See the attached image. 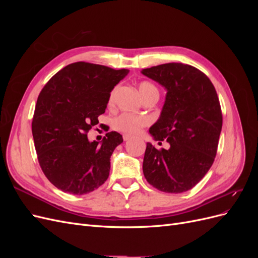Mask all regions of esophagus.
<instances>
[{"label": "esophagus", "instance_id": "obj_1", "mask_svg": "<svg viewBox=\"0 0 258 258\" xmlns=\"http://www.w3.org/2000/svg\"><path fill=\"white\" fill-rule=\"evenodd\" d=\"M123 141H129V140L131 139V137L130 136H128V135H123Z\"/></svg>", "mask_w": 258, "mask_h": 258}]
</instances>
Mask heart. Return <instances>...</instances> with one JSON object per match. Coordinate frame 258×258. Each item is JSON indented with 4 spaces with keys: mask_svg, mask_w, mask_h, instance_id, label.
<instances>
[{
    "mask_svg": "<svg viewBox=\"0 0 258 258\" xmlns=\"http://www.w3.org/2000/svg\"><path fill=\"white\" fill-rule=\"evenodd\" d=\"M139 91H140V95L142 96L143 99L147 96L153 95V93H157L158 95L157 88H156L153 84L148 82H142L140 84ZM114 95H115V90L111 92L110 98H108V103L110 104L113 102ZM147 123H148V119L145 118V117H140V116H136L128 113H123L114 119L113 127L116 130L124 132V134L127 135H136L140 130H141V128L146 126Z\"/></svg>",
    "mask_w": 258,
    "mask_h": 258,
    "instance_id": "1",
    "label": "heart"
}]
</instances>
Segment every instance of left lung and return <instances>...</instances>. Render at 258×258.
I'll list each match as a JSON object with an SVG mask.
<instances>
[{
  "mask_svg": "<svg viewBox=\"0 0 258 258\" xmlns=\"http://www.w3.org/2000/svg\"><path fill=\"white\" fill-rule=\"evenodd\" d=\"M141 73L167 90L150 134L170 144L168 150H157L146 143L144 176L158 190L187 191L201 181L215 158L223 124L216 90L205 73L188 64L171 62Z\"/></svg>",
  "mask_w": 258,
  "mask_h": 258,
  "instance_id": "obj_1",
  "label": "left lung"
}]
</instances>
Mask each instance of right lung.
Wrapping results in <instances>:
<instances>
[{
  "instance_id": "obj_1",
  "label": "right lung",
  "mask_w": 258,
  "mask_h": 258,
  "mask_svg": "<svg viewBox=\"0 0 258 258\" xmlns=\"http://www.w3.org/2000/svg\"><path fill=\"white\" fill-rule=\"evenodd\" d=\"M128 73L127 69L74 62L42 89L32 120L34 145L44 174L62 191L88 194L107 179L111 156L122 137L111 131L101 142H90L87 134Z\"/></svg>"
}]
</instances>
